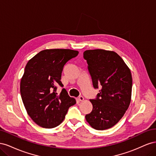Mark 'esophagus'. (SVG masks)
<instances>
[{"label": "esophagus", "mask_w": 156, "mask_h": 156, "mask_svg": "<svg viewBox=\"0 0 156 156\" xmlns=\"http://www.w3.org/2000/svg\"><path fill=\"white\" fill-rule=\"evenodd\" d=\"M78 100H79V101H83L84 100V98H83V96H80L79 97V98H78Z\"/></svg>", "instance_id": "34e87169"}]
</instances>
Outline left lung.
I'll return each mask as SVG.
<instances>
[{
    "instance_id": "8db88e82",
    "label": "left lung",
    "mask_w": 156,
    "mask_h": 156,
    "mask_svg": "<svg viewBox=\"0 0 156 156\" xmlns=\"http://www.w3.org/2000/svg\"><path fill=\"white\" fill-rule=\"evenodd\" d=\"M94 88H101L93 108L85 116L88 123L97 130L109 129L116 124L128 108L131 98V71L114 51L87 50L83 53Z\"/></svg>"
}]
</instances>
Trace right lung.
Here are the masks:
<instances>
[{
	"mask_svg": "<svg viewBox=\"0 0 156 156\" xmlns=\"http://www.w3.org/2000/svg\"><path fill=\"white\" fill-rule=\"evenodd\" d=\"M78 53L72 49H45L27 62L21 79L20 92L28 115L38 126L49 129L58 126L69 107L76 103L65 88L58 96L56 85L64 86L60 81L63 68Z\"/></svg>",
	"mask_w": 156,
	"mask_h": 156,
	"instance_id": "obj_1",
	"label": "right lung"
}]
</instances>
